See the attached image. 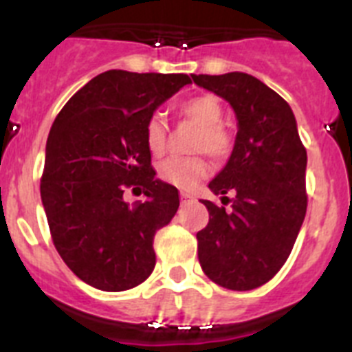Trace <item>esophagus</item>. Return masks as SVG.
I'll use <instances>...</instances> for the list:
<instances>
[{
  "label": "esophagus",
  "instance_id": "obj_1",
  "mask_svg": "<svg viewBox=\"0 0 352 352\" xmlns=\"http://www.w3.org/2000/svg\"><path fill=\"white\" fill-rule=\"evenodd\" d=\"M190 199H194V195L188 194V192H182V203L185 204L186 201H190Z\"/></svg>",
  "mask_w": 352,
  "mask_h": 352
}]
</instances>
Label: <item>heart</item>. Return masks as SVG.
Returning <instances> with one entry per match:
<instances>
[{
  "mask_svg": "<svg viewBox=\"0 0 352 352\" xmlns=\"http://www.w3.org/2000/svg\"><path fill=\"white\" fill-rule=\"evenodd\" d=\"M178 113L183 118L190 120L199 126V132L194 139L192 148L195 151H206L213 158H227L234 149V138L231 130L223 126L220 121L223 116V109L220 100L214 95H197L188 100L182 102ZM144 142L148 151L153 157H162L167 148V129L160 116L153 114L146 121ZM206 158L203 155L192 157H173L164 160L158 166L157 176L160 182L173 185L182 190H190L197 182L208 174Z\"/></svg>",
  "mask_w": 352,
  "mask_h": 352,
  "instance_id": "1",
  "label": "heart"
}]
</instances>
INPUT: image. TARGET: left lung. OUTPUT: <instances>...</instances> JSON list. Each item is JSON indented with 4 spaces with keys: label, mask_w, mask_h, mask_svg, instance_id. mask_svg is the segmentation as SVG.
I'll list each match as a JSON object with an SVG mask.
<instances>
[{
    "label": "left lung",
    "mask_w": 352,
    "mask_h": 352,
    "mask_svg": "<svg viewBox=\"0 0 352 352\" xmlns=\"http://www.w3.org/2000/svg\"><path fill=\"white\" fill-rule=\"evenodd\" d=\"M226 98L238 118L227 166L211 192L234 197L231 210L203 201L210 222L197 232L201 268L214 284L252 291L270 282L287 261L307 213V149L287 102L243 72L192 76Z\"/></svg>",
    "instance_id": "8db88e82"
}]
</instances>
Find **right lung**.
Here are the masks:
<instances>
[{"label":"right lung","instance_id":"obj_1","mask_svg":"<svg viewBox=\"0 0 352 352\" xmlns=\"http://www.w3.org/2000/svg\"><path fill=\"white\" fill-rule=\"evenodd\" d=\"M190 82L185 74L107 70L52 123L40 179L52 243L80 280L100 291H126L153 272L155 234L173 220L179 195L155 179L144 126ZM126 188H142L148 199L129 205Z\"/></svg>","mask_w":352,"mask_h":352}]
</instances>
